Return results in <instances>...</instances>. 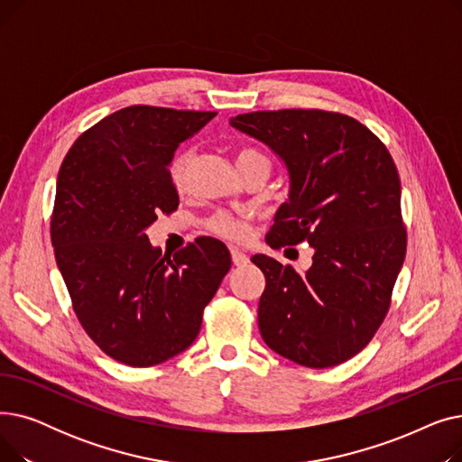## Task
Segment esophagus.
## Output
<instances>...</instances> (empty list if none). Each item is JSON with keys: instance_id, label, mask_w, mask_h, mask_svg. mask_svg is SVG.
<instances>
[{"instance_id": "34e87169", "label": "esophagus", "mask_w": 462, "mask_h": 462, "mask_svg": "<svg viewBox=\"0 0 462 462\" xmlns=\"http://www.w3.org/2000/svg\"><path fill=\"white\" fill-rule=\"evenodd\" d=\"M230 254H232L234 265H245V263L249 262V256H247L244 251H239L237 247H232V249H230Z\"/></svg>"}]
</instances>
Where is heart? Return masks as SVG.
<instances>
[{"instance_id":"b5f03b06","label":"heart","mask_w":462,"mask_h":462,"mask_svg":"<svg viewBox=\"0 0 462 462\" xmlns=\"http://www.w3.org/2000/svg\"><path fill=\"white\" fill-rule=\"evenodd\" d=\"M251 159H265V155H262L260 152H256L253 148H244V150L237 152L236 164H241V162L251 161ZM187 166H189V153L187 152L178 153L168 166L170 181H172L174 189L180 190V192L187 185ZM206 228H208V232H211L218 237L230 239V241H244L251 234L249 217L230 213V211H217L213 217L208 218Z\"/></svg>"}]
</instances>
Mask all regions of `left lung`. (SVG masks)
Instances as JSON below:
<instances>
[{
	"instance_id": "1",
	"label": "left lung",
	"mask_w": 462,
	"mask_h": 462,
	"mask_svg": "<svg viewBox=\"0 0 462 462\" xmlns=\"http://www.w3.org/2000/svg\"><path fill=\"white\" fill-rule=\"evenodd\" d=\"M230 124L286 162L290 197L265 241L314 249L300 275L254 254L265 288L262 338L310 369L335 367L365 348L392 305L406 254L401 180L383 142L357 119L319 108L239 114Z\"/></svg>"
}]
</instances>
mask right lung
Instances as JSON below:
<instances>
[{"instance_id":"add662e5","label":"right lung","mask_w":462,"mask_h":462,"mask_svg":"<svg viewBox=\"0 0 462 462\" xmlns=\"http://www.w3.org/2000/svg\"><path fill=\"white\" fill-rule=\"evenodd\" d=\"M217 112L134 105L84 131L65 155L51 237L72 310L91 341L129 367H152L197 338L230 253L197 237L174 258L143 228L178 209L168 176L178 145Z\"/></svg>"}]
</instances>
